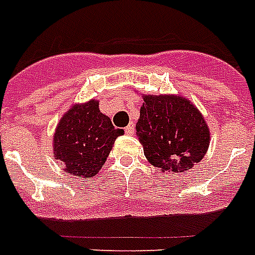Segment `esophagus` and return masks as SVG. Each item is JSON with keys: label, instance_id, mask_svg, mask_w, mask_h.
<instances>
[{"label": "esophagus", "instance_id": "34e87169", "mask_svg": "<svg viewBox=\"0 0 255 255\" xmlns=\"http://www.w3.org/2000/svg\"><path fill=\"white\" fill-rule=\"evenodd\" d=\"M133 132H135V124L129 123L127 127H126V133H127V135H132Z\"/></svg>", "mask_w": 255, "mask_h": 255}]
</instances>
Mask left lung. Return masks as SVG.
Segmentation results:
<instances>
[{
	"mask_svg": "<svg viewBox=\"0 0 255 255\" xmlns=\"http://www.w3.org/2000/svg\"><path fill=\"white\" fill-rule=\"evenodd\" d=\"M136 135L148 161L164 172L176 173L193 168L209 147L205 120L181 96H144Z\"/></svg>",
	"mask_w": 255,
	"mask_h": 255,
	"instance_id": "1",
	"label": "left lung"
}]
</instances>
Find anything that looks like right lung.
Wrapping results in <instances>:
<instances>
[{"label": "right lung", "mask_w": 255, "mask_h": 255, "mask_svg": "<svg viewBox=\"0 0 255 255\" xmlns=\"http://www.w3.org/2000/svg\"><path fill=\"white\" fill-rule=\"evenodd\" d=\"M123 133L99 111L96 100L74 106L62 118L54 135L55 160L67 173L82 178L95 176L106 163L116 137Z\"/></svg>", "instance_id": "right-lung-1"}]
</instances>
